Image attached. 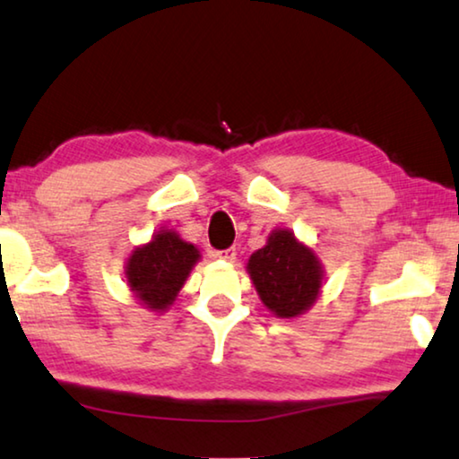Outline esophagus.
Listing matches in <instances>:
<instances>
[{"mask_svg": "<svg viewBox=\"0 0 459 459\" xmlns=\"http://www.w3.org/2000/svg\"><path fill=\"white\" fill-rule=\"evenodd\" d=\"M214 257H218V260H227V262H235V260H237V249H235V247H229V249H221V251H214Z\"/></svg>", "mask_w": 459, "mask_h": 459, "instance_id": "1", "label": "esophagus"}]
</instances>
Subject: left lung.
<instances>
[{"label":"left lung","mask_w":459,"mask_h":459,"mask_svg":"<svg viewBox=\"0 0 459 459\" xmlns=\"http://www.w3.org/2000/svg\"><path fill=\"white\" fill-rule=\"evenodd\" d=\"M247 268L264 306L281 318L303 314L320 293L318 257L289 230H274L268 245L249 257Z\"/></svg>","instance_id":"8db88e82"}]
</instances>
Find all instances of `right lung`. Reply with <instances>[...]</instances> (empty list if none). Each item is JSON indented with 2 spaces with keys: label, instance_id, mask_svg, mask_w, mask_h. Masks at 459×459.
I'll return each mask as SVG.
<instances>
[{
  "label": "right lung",
  "instance_id": "obj_1",
  "mask_svg": "<svg viewBox=\"0 0 459 459\" xmlns=\"http://www.w3.org/2000/svg\"><path fill=\"white\" fill-rule=\"evenodd\" d=\"M197 260L195 245L183 241L174 230H160L150 243L137 247L128 257V287L147 307L166 309Z\"/></svg>",
  "mask_w": 459,
  "mask_h": 459
}]
</instances>
